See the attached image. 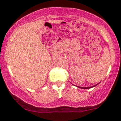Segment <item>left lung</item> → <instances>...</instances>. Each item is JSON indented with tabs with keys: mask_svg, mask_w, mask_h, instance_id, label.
I'll use <instances>...</instances> for the list:
<instances>
[{
	"mask_svg": "<svg viewBox=\"0 0 121 121\" xmlns=\"http://www.w3.org/2000/svg\"><path fill=\"white\" fill-rule=\"evenodd\" d=\"M96 85H94V86H91V87H78L79 88H82V89H88V88H92V87H94V86H96Z\"/></svg>",
	"mask_w": 121,
	"mask_h": 121,
	"instance_id": "1",
	"label": "left lung"
}]
</instances>
